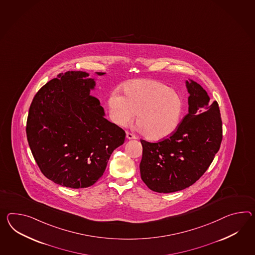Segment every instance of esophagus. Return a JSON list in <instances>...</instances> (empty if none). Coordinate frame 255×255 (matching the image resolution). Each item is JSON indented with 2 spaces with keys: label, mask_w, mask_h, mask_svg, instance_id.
Wrapping results in <instances>:
<instances>
[{
  "label": "esophagus",
  "mask_w": 255,
  "mask_h": 255,
  "mask_svg": "<svg viewBox=\"0 0 255 255\" xmlns=\"http://www.w3.org/2000/svg\"><path fill=\"white\" fill-rule=\"evenodd\" d=\"M126 138H127L128 140H132V139H135V135H133V134L130 133V132H126Z\"/></svg>",
  "instance_id": "esophagus-1"
}]
</instances>
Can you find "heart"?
Wrapping results in <instances>:
<instances>
[{
    "instance_id": "b5f03b06",
    "label": "heart",
    "mask_w": 255,
    "mask_h": 255,
    "mask_svg": "<svg viewBox=\"0 0 255 255\" xmlns=\"http://www.w3.org/2000/svg\"><path fill=\"white\" fill-rule=\"evenodd\" d=\"M125 96L114 90L108 109L112 122L124 127L136 115L140 130L151 140L172 134L180 125L184 104L180 95L160 82L136 80L124 87Z\"/></svg>"
}]
</instances>
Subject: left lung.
I'll use <instances>...</instances> for the list:
<instances>
[{"mask_svg": "<svg viewBox=\"0 0 255 255\" xmlns=\"http://www.w3.org/2000/svg\"><path fill=\"white\" fill-rule=\"evenodd\" d=\"M185 83L189 110L176 131L158 143L141 140V178L156 193H174L193 185L210 166L222 141L218 102H211L198 83Z\"/></svg>", "mask_w": 255, "mask_h": 255, "instance_id": "left-lung-1", "label": "left lung"}]
</instances>
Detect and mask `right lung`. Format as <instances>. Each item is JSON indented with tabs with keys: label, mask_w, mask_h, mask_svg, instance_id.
Here are the masks:
<instances>
[{
	"label": "right lung",
	"mask_w": 255,
	"mask_h": 255,
	"mask_svg": "<svg viewBox=\"0 0 255 255\" xmlns=\"http://www.w3.org/2000/svg\"><path fill=\"white\" fill-rule=\"evenodd\" d=\"M95 87L88 73H62L38 90L29 108L32 155L44 176L59 185H93L112 152L125 143V130L105 119L100 100L90 95Z\"/></svg>",
	"instance_id": "add662e5"
}]
</instances>
